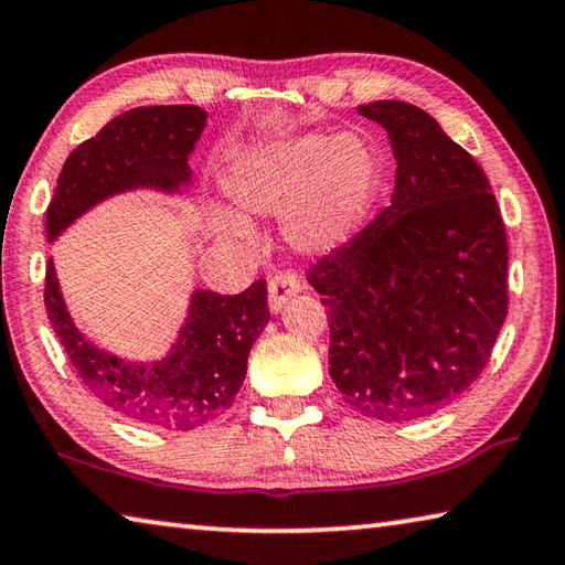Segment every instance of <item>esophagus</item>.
Here are the masks:
<instances>
[{
    "label": "esophagus",
    "mask_w": 565,
    "mask_h": 565,
    "mask_svg": "<svg viewBox=\"0 0 565 565\" xmlns=\"http://www.w3.org/2000/svg\"><path fill=\"white\" fill-rule=\"evenodd\" d=\"M301 284H299V276L294 271H281L276 274L269 279V311L271 313H279L284 309V303L291 299L294 294H299Z\"/></svg>",
    "instance_id": "obj_1"
}]
</instances>
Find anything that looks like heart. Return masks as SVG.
<instances>
[{
	"label": "heart",
	"instance_id": "heart-1",
	"mask_svg": "<svg viewBox=\"0 0 565 565\" xmlns=\"http://www.w3.org/2000/svg\"><path fill=\"white\" fill-rule=\"evenodd\" d=\"M376 164L351 134H294L236 151L222 174L232 209H214L216 238L252 242L246 216H279L284 242L301 254H327L359 226L374 194Z\"/></svg>",
	"mask_w": 565,
	"mask_h": 565
}]
</instances>
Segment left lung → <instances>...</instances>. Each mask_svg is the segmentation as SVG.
Wrapping results in <instances>:
<instances>
[{
    "mask_svg": "<svg viewBox=\"0 0 565 565\" xmlns=\"http://www.w3.org/2000/svg\"><path fill=\"white\" fill-rule=\"evenodd\" d=\"M361 117L388 131L391 204L309 271L327 306L329 374L379 420L431 416L481 374L509 311V244L476 159L414 104Z\"/></svg>",
    "mask_w": 565,
    "mask_h": 565,
    "instance_id": "left-lung-1",
    "label": "left lung"
}]
</instances>
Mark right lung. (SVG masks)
I'll use <instances>...</instances> for the list:
<instances>
[{"mask_svg":"<svg viewBox=\"0 0 565 565\" xmlns=\"http://www.w3.org/2000/svg\"><path fill=\"white\" fill-rule=\"evenodd\" d=\"M204 129L206 111L191 104L119 114L64 161L46 209V238L54 242L109 196L137 189L184 194L191 186L189 157ZM44 306L82 384L124 418L167 431H191L232 406L246 379L248 351L269 323L264 279L236 296L196 289L167 356L129 361L76 329L52 259Z\"/></svg>","mask_w":565,"mask_h":565,"instance_id":"right-lung-1","label":"right lung"}]
</instances>
